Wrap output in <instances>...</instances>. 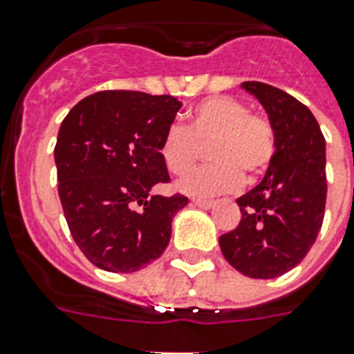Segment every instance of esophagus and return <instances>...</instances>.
<instances>
[{"instance_id":"34e87169","label":"esophagus","mask_w":354,"mask_h":354,"mask_svg":"<svg viewBox=\"0 0 354 354\" xmlns=\"http://www.w3.org/2000/svg\"><path fill=\"white\" fill-rule=\"evenodd\" d=\"M192 205L200 207V209H211V207H214V202H209V200H192Z\"/></svg>"}]
</instances>
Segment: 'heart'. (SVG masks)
Here are the masks:
<instances>
[{"mask_svg":"<svg viewBox=\"0 0 354 354\" xmlns=\"http://www.w3.org/2000/svg\"><path fill=\"white\" fill-rule=\"evenodd\" d=\"M214 165L187 174L178 191L194 198H211L236 191L242 180L254 182L269 169L277 151V138L266 116L252 114L245 103L229 96L207 97L189 112V129L171 125L160 142L165 167L182 176L200 156V145H209Z\"/></svg>","mask_w":354,"mask_h":354,"instance_id":"heart-1","label":"heart"}]
</instances>
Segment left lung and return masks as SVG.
Here are the masks:
<instances>
[{
	"label": "left lung",
	"instance_id": "1",
	"mask_svg": "<svg viewBox=\"0 0 354 354\" xmlns=\"http://www.w3.org/2000/svg\"><path fill=\"white\" fill-rule=\"evenodd\" d=\"M242 88L267 112L277 151L263 180L236 200L242 220L220 236V249L238 272L267 280L298 266L317 240L327 196L326 140L291 94L260 82Z\"/></svg>",
	"mask_w": 354,
	"mask_h": 354
}]
</instances>
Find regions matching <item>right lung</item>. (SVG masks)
Listing matches in <instances>:
<instances>
[{
  "instance_id": "add662e5",
  "label": "right lung",
  "mask_w": 354,
  "mask_h": 354,
  "mask_svg": "<svg viewBox=\"0 0 354 354\" xmlns=\"http://www.w3.org/2000/svg\"><path fill=\"white\" fill-rule=\"evenodd\" d=\"M182 103L174 96L102 91L71 109L57 132V192L76 245L109 272L162 257L185 196L152 194L169 182L160 142Z\"/></svg>"
}]
</instances>
